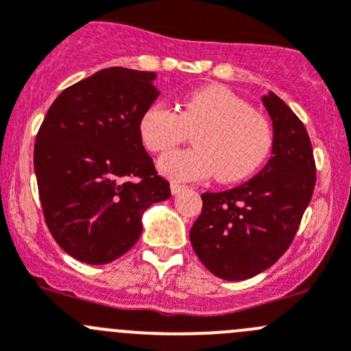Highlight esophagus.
<instances>
[{
	"instance_id": "esophagus-1",
	"label": "esophagus",
	"mask_w": 351,
	"mask_h": 351,
	"mask_svg": "<svg viewBox=\"0 0 351 351\" xmlns=\"http://www.w3.org/2000/svg\"><path fill=\"white\" fill-rule=\"evenodd\" d=\"M184 189H186V186L179 184V182H172V184H170V193H172V195H179V193L184 191Z\"/></svg>"
}]
</instances>
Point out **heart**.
<instances>
[{
	"instance_id": "b5f03b06",
	"label": "heart",
	"mask_w": 351,
	"mask_h": 351,
	"mask_svg": "<svg viewBox=\"0 0 351 351\" xmlns=\"http://www.w3.org/2000/svg\"><path fill=\"white\" fill-rule=\"evenodd\" d=\"M193 132V148L178 149L158 160V170L173 181H199L215 173L219 182L250 178L269 158L272 123L248 101L223 86H203L188 93L178 112L153 103L139 119L146 149L163 153Z\"/></svg>"
}]
</instances>
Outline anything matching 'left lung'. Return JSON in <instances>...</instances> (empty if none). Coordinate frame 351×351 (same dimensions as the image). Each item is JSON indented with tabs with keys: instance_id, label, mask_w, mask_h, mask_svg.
Wrapping results in <instances>:
<instances>
[{
	"instance_id": "8db88e82",
	"label": "left lung",
	"mask_w": 351,
	"mask_h": 351,
	"mask_svg": "<svg viewBox=\"0 0 351 351\" xmlns=\"http://www.w3.org/2000/svg\"><path fill=\"white\" fill-rule=\"evenodd\" d=\"M262 101L272 119V156L245 184L203 193L202 213L189 232L203 265L226 281L253 278L285 255L315 188V160L303 122L274 93Z\"/></svg>"
}]
</instances>
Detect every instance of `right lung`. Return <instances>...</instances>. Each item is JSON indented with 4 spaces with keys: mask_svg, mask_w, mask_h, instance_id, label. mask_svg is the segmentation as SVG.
<instances>
[{
    "mask_svg": "<svg viewBox=\"0 0 351 351\" xmlns=\"http://www.w3.org/2000/svg\"><path fill=\"white\" fill-rule=\"evenodd\" d=\"M156 73L110 66L60 93L36 136L34 170L49 232L73 258L110 263L143 231V213L170 198L139 136L158 98Z\"/></svg>",
    "mask_w": 351,
    "mask_h": 351,
    "instance_id": "1",
    "label": "right lung"
}]
</instances>
